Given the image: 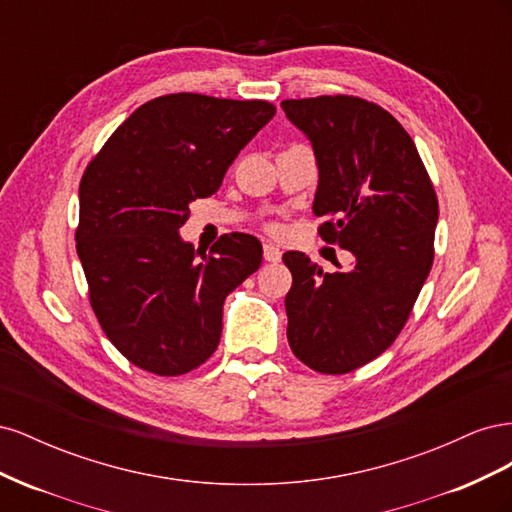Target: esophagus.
I'll list each match as a JSON object with an SVG mask.
<instances>
[{
	"instance_id": "esophagus-1",
	"label": "esophagus",
	"mask_w": 512,
	"mask_h": 512,
	"mask_svg": "<svg viewBox=\"0 0 512 512\" xmlns=\"http://www.w3.org/2000/svg\"><path fill=\"white\" fill-rule=\"evenodd\" d=\"M265 260H267V262H280V260H282L280 247H275V245L267 243V245H265Z\"/></svg>"
}]
</instances>
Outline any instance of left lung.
<instances>
[{"instance_id":"left-lung-1","label":"left lung","mask_w":512,"mask_h":512,"mask_svg":"<svg viewBox=\"0 0 512 512\" xmlns=\"http://www.w3.org/2000/svg\"><path fill=\"white\" fill-rule=\"evenodd\" d=\"M314 147L318 232L352 252L348 271L324 273L286 252L288 344L320 374H348L389 348L433 262L438 198L410 134L382 106L354 96L284 100Z\"/></svg>"}]
</instances>
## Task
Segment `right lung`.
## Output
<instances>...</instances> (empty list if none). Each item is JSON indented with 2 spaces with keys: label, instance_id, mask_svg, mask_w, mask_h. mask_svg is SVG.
<instances>
[{
  "label": "right lung",
  "instance_id": "obj_1",
  "mask_svg": "<svg viewBox=\"0 0 512 512\" xmlns=\"http://www.w3.org/2000/svg\"><path fill=\"white\" fill-rule=\"evenodd\" d=\"M273 115L265 100L162 96L87 166L76 252L102 331L136 367L181 376L218 348L224 299L260 267L262 245L232 232L198 256L179 228Z\"/></svg>",
  "mask_w": 512,
  "mask_h": 512
}]
</instances>
